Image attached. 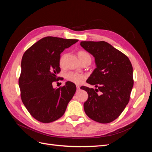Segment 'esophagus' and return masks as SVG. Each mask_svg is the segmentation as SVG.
<instances>
[{
	"label": "esophagus",
	"instance_id": "obj_1",
	"mask_svg": "<svg viewBox=\"0 0 152 152\" xmlns=\"http://www.w3.org/2000/svg\"><path fill=\"white\" fill-rule=\"evenodd\" d=\"M80 87H79V86H77V91H80Z\"/></svg>",
	"mask_w": 152,
	"mask_h": 152
}]
</instances>
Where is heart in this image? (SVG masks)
Returning a JSON list of instances; mask_svg holds the SVG:
<instances>
[{
	"label": "heart",
	"instance_id": "b5f03b06",
	"mask_svg": "<svg viewBox=\"0 0 152 152\" xmlns=\"http://www.w3.org/2000/svg\"><path fill=\"white\" fill-rule=\"evenodd\" d=\"M78 55H79V59L82 63L86 61H91V57L90 54L87 52L85 51V50H80V51L78 52ZM63 60L64 56H62L60 58V59H59V64H60V65H63ZM66 78L68 80L73 82V83L79 84L84 79V75L76 72H70L66 73Z\"/></svg>",
	"mask_w": 152,
	"mask_h": 152
}]
</instances>
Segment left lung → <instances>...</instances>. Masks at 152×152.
I'll list each match as a JSON object with an SVG mask.
<instances>
[{"instance_id":"1","label":"left lung","mask_w":152,"mask_h":152,"mask_svg":"<svg viewBox=\"0 0 152 152\" xmlns=\"http://www.w3.org/2000/svg\"><path fill=\"white\" fill-rule=\"evenodd\" d=\"M80 45L94 57L96 65L86 82L97 89L80 87L88 94L84 111L92 120L110 123L129 102L134 84L132 64L127 56L104 41H82Z\"/></svg>"}]
</instances>
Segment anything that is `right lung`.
<instances>
[{
  "instance_id": "add662e5",
  "label": "right lung",
  "mask_w": 152,
  "mask_h": 152,
  "mask_svg": "<svg viewBox=\"0 0 152 152\" xmlns=\"http://www.w3.org/2000/svg\"><path fill=\"white\" fill-rule=\"evenodd\" d=\"M78 40L45 37L32 45L22 57L21 98L31 115L39 122L49 123L61 117L75 93L73 82H66L58 89H54L52 84L59 78L60 54Z\"/></svg>"
}]
</instances>
